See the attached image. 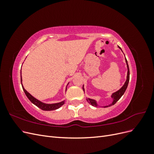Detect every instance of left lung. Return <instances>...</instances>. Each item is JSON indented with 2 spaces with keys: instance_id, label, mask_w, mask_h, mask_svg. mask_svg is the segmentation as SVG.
<instances>
[{
  "instance_id": "obj_1",
  "label": "left lung",
  "mask_w": 154,
  "mask_h": 154,
  "mask_svg": "<svg viewBox=\"0 0 154 154\" xmlns=\"http://www.w3.org/2000/svg\"><path fill=\"white\" fill-rule=\"evenodd\" d=\"M118 48L121 50H122V49H121V48L119 47V46H118ZM125 61H126V63H127V69H128L127 80H126L125 83H124L123 86L122 88H121L119 90H118V91H116V92L112 93V96H111V97L113 99L112 103L110 105H107V106H105L104 107H109V106H110L112 105H114L116 103V102H117L121 98V97H122L123 95V94L125 93L126 89H127V88L128 87V82H129V80H130V71H129V67H128V65L127 60V59H126V58H125ZM83 91H85V89H84V88H83ZM87 101L88 102V103H90L91 105L94 106H97V102H96V100H92V99H90V98H87Z\"/></svg>"
}]
</instances>
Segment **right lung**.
Returning <instances> with one entry per match:
<instances>
[{
  "mask_svg": "<svg viewBox=\"0 0 154 154\" xmlns=\"http://www.w3.org/2000/svg\"><path fill=\"white\" fill-rule=\"evenodd\" d=\"M20 79H21V84H22V86L23 91H24V92H25V94H26V96L27 97V98H28L31 101V103H32L34 105H35L36 106H38V108H40V109L43 110H47V111H48V110H54L59 109L60 106H62L65 103V101H63L62 102H60V103H57L47 104V103H43V102H42V101L38 100L37 99H36L35 97L32 96V95H31L25 89L24 87H23L22 83L21 71H20ZM68 84H69V83H68ZM66 90H67V88H66Z\"/></svg>",
  "mask_w": 154,
  "mask_h": 154,
  "instance_id": "1",
  "label": "right lung"
}]
</instances>
